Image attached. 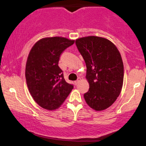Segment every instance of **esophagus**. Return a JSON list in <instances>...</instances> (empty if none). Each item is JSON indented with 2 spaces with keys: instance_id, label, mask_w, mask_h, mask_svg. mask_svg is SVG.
Wrapping results in <instances>:
<instances>
[{
  "instance_id": "obj_1",
  "label": "esophagus",
  "mask_w": 146,
  "mask_h": 146,
  "mask_svg": "<svg viewBox=\"0 0 146 146\" xmlns=\"http://www.w3.org/2000/svg\"><path fill=\"white\" fill-rule=\"evenodd\" d=\"M80 81H81V78H78V80H77L75 82V85H77V84H78V83H80Z\"/></svg>"
}]
</instances>
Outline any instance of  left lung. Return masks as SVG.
I'll return each instance as SVG.
<instances>
[{
	"instance_id": "1",
	"label": "left lung",
	"mask_w": 146,
	"mask_h": 146,
	"mask_svg": "<svg viewBox=\"0 0 146 146\" xmlns=\"http://www.w3.org/2000/svg\"><path fill=\"white\" fill-rule=\"evenodd\" d=\"M75 44L86 65L90 86L84 99L96 111L106 110L120 95L124 80V65L115 45L105 38L89 36L78 38Z\"/></svg>"
}]
</instances>
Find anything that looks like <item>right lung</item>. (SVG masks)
I'll return each instance as SVG.
<instances>
[{
	"instance_id": "1",
	"label": "right lung",
	"mask_w": 146,
	"mask_h": 146,
	"mask_svg": "<svg viewBox=\"0 0 146 146\" xmlns=\"http://www.w3.org/2000/svg\"><path fill=\"white\" fill-rule=\"evenodd\" d=\"M74 42L60 36L43 38L30 51L26 64V83L35 101L45 110L58 108L73 90V86L64 80L58 62L63 51Z\"/></svg>"
}]
</instances>
